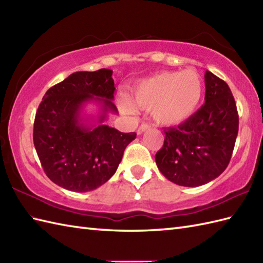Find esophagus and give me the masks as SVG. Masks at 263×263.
<instances>
[{
  "label": "esophagus",
  "instance_id": "esophagus-1",
  "mask_svg": "<svg viewBox=\"0 0 263 263\" xmlns=\"http://www.w3.org/2000/svg\"><path fill=\"white\" fill-rule=\"evenodd\" d=\"M150 128V125L149 124H147V123H142V124L139 126V128H138V135H142V133L144 132V131H147V130H149Z\"/></svg>",
  "mask_w": 263,
  "mask_h": 263
}]
</instances>
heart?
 <instances>
[{"label":"heart","instance_id":"1","mask_svg":"<svg viewBox=\"0 0 263 263\" xmlns=\"http://www.w3.org/2000/svg\"><path fill=\"white\" fill-rule=\"evenodd\" d=\"M203 95V81L197 70L163 71L140 80L132 90V100L143 109L152 108L156 122L176 125L185 122L198 109ZM124 113H133L135 106L126 97L120 100Z\"/></svg>","mask_w":263,"mask_h":263}]
</instances>
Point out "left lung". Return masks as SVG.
Returning <instances> with one entry per match:
<instances>
[{"label": "left lung", "instance_id": "left-lung-1", "mask_svg": "<svg viewBox=\"0 0 263 263\" xmlns=\"http://www.w3.org/2000/svg\"><path fill=\"white\" fill-rule=\"evenodd\" d=\"M204 83V104L182 124L164 130V146L156 154L161 174L181 186H200L219 176L237 138L238 115L230 87L210 71Z\"/></svg>", "mask_w": 263, "mask_h": 263}]
</instances>
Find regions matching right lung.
Listing matches in <instances>:
<instances>
[{"label": "right lung", "instance_id": "add662e5", "mask_svg": "<svg viewBox=\"0 0 263 263\" xmlns=\"http://www.w3.org/2000/svg\"><path fill=\"white\" fill-rule=\"evenodd\" d=\"M113 71H79L46 91L33 123V144L49 180L73 192H88L115 174L126 146L137 133L105 124L113 103ZM99 106L97 116L85 105Z\"/></svg>", "mask_w": 263, "mask_h": 263}]
</instances>
